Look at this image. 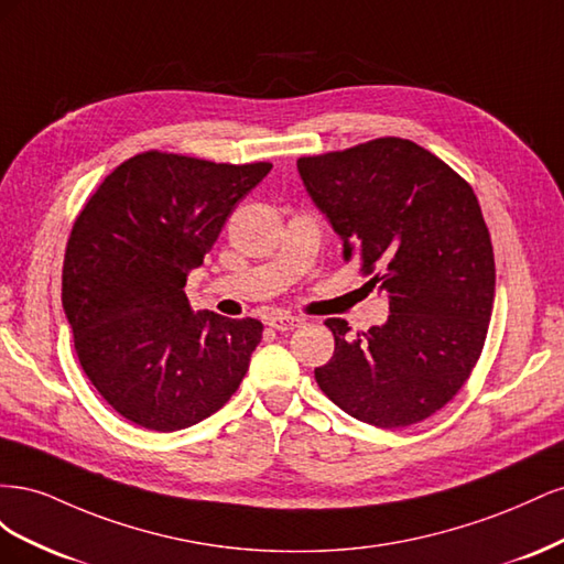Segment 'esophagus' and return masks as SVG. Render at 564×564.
Wrapping results in <instances>:
<instances>
[{"mask_svg":"<svg viewBox=\"0 0 564 564\" xmlns=\"http://www.w3.org/2000/svg\"><path fill=\"white\" fill-rule=\"evenodd\" d=\"M268 324H270V327L275 329V332H292V329L301 327L303 319L296 317V315H289V313H278V315H272V317L268 319Z\"/></svg>","mask_w":564,"mask_h":564,"instance_id":"1","label":"esophagus"}]
</instances>
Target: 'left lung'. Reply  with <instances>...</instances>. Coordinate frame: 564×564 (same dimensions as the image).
Wrapping results in <instances>:
<instances>
[{
    "label": "left lung",
    "instance_id": "obj_1",
    "mask_svg": "<svg viewBox=\"0 0 564 564\" xmlns=\"http://www.w3.org/2000/svg\"><path fill=\"white\" fill-rule=\"evenodd\" d=\"M305 191L388 296L381 327L334 334L315 369L334 404L377 429L433 416L470 377L494 308V249L473 187L425 148L386 135L296 162Z\"/></svg>",
    "mask_w": 564,
    "mask_h": 564
}]
</instances>
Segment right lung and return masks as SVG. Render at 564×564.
<instances>
[{
	"mask_svg": "<svg viewBox=\"0 0 564 564\" xmlns=\"http://www.w3.org/2000/svg\"><path fill=\"white\" fill-rule=\"evenodd\" d=\"M270 169L148 150L106 176L75 220L63 311L79 365L100 398L141 429L195 425L245 379L263 324L193 313L183 286Z\"/></svg>",
	"mask_w": 564,
	"mask_h": 564,
	"instance_id": "right-lung-1",
	"label": "right lung"
}]
</instances>
